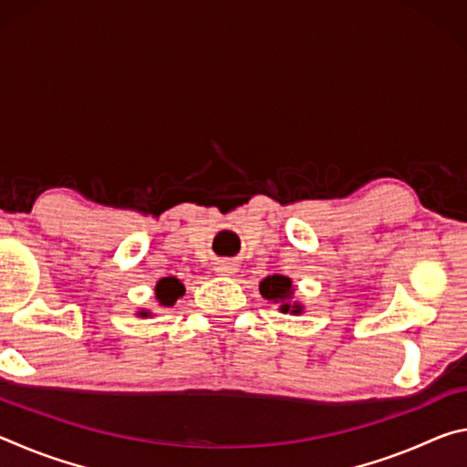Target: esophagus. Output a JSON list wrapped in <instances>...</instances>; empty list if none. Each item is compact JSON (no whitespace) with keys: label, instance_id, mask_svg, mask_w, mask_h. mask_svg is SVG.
<instances>
[{"label":"esophagus","instance_id":"esophagus-1","mask_svg":"<svg viewBox=\"0 0 467 467\" xmlns=\"http://www.w3.org/2000/svg\"><path fill=\"white\" fill-rule=\"evenodd\" d=\"M214 270L218 275H234L236 272H239V265H236L234 262H218L214 265Z\"/></svg>","mask_w":467,"mask_h":467}]
</instances>
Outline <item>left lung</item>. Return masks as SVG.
<instances>
[{
	"instance_id": "1",
	"label": "left lung",
	"mask_w": 467,
	"mask_h": 467,
	"mask_svg": "<svg viewBox=\"0 0 467 467\" xmlns=\"http://www.w3.org/2000/svg\"><path fill=\"white\" fill-rule=\"evenodd\" d=\"M295 284L288 278V275L274 274L267 275L262 282H259V292L265 300H272L274 305H278L280 313H290V315H303L305 305L295 298Z\"/></svg>"
}]
</instances>
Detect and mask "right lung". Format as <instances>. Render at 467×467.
<instances>
[{
  "label": "right lung",
  "instance_id": "1",
  "mask_svg": "<svg viewBox=\"0 0 467 467\" xmlns=\"http://www.w3.org/2000/svg\"><path fill=\"white\" fill-rule=\"evenodd\" d=\"M183 295H185L183 282L177 280L175 275H167V278H161L154 286V298L158 300V305H161V306H172ZM136 315H138V317L148 319L152 313H150L148 309H140Z\"/></svg>",
  "mask_w": 467,
  "mask_h": 467
}]
</instances>
